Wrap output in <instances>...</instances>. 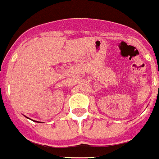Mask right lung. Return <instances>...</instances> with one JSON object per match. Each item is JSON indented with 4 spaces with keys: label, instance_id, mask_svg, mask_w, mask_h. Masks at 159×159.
Returning <instances> with one entry per match:
<instances>
[{
    "label": "right lung",
    "instance_id": "right-lung-1",
    "mask_svg": "<svg viewBox=\"0 0 159 159\" xmlns=\"http://www.w3.org/2000/svg\"><path fill=\"white\" fill-rule=\"evenodd\" d=\"M26 117H27V116H26ZM27 118H28V117H27ZM34 121H35V122H38V121H36V120H34Z\"/></svg>",
    "mask_w": 159,
    "mask_h": 159
}]
</instances>
